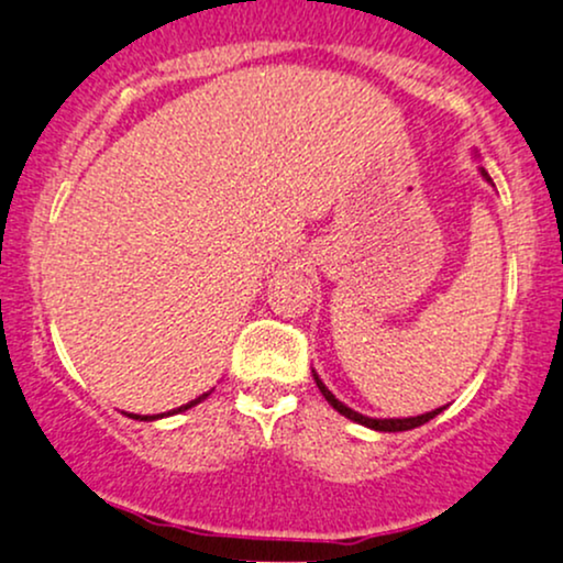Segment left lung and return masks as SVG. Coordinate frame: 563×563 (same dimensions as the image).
Here are the masks:
<instances>
[{
	"instance_id": "obj_1",
	"label": "left lung",
	"mask_w": 563,
	"mask_h": 563,
	"mask_svg": "<svg viewBox=\"0 0 563 563\" xmlns=\"http://www.w3.org/2000/svg\"><path fill=\"white\" fill-rule=\"evenodd\" d=\"M482 175H484V178H486V180H489V183H492V178H489V175H486V173H484V169H482ZM313 380H316V385H319L321 396H324V399H327V401H330V404H332V407H334V409H338V412H340V415H345V418H349V420H353V422H358V426H366V428H372V431H385V433H396V431H412V428H418V426H422V422L433 420V418H435V415H439V412H441V409H444V407H439V409H433V412L418 415V418H388V420L366 418V415H358V412H353V409H351V407H345V404H343V401H338V399H334V396H332V390H330V388H327V385L319 380V375H316V372H313Z\"/></svg>"
}]
</instances>
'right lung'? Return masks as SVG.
<instances>
[{"label":"right lung","instance_id":"add662e5","mask_svg":"<svg viewBox=\"0 0 563 563\" xmlns=\"http://www.w3.org/2000/svg\"><path fill=\"white\" fill-rule=\"evenodd\" d=\"M212 390H207V394H201L199 399H194V401H188V404H183V407H178V409H173V412H167V415H178V412H186V409H191V407H197L199 401H205L207 396H210ZM132 420H159V418H164V415H130Z\"/></svg>","mask_w":563,"mask_h":563}]
</instances>
